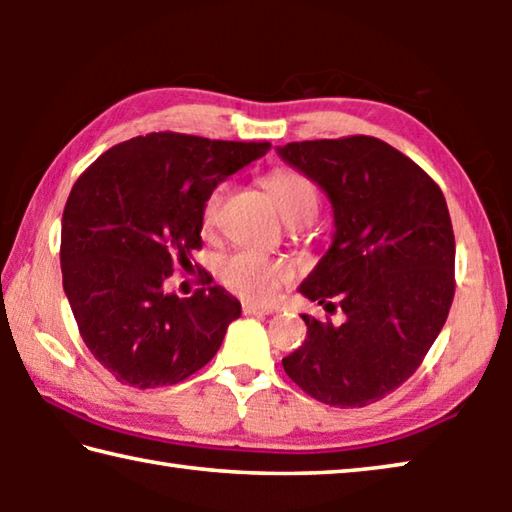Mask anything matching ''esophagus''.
<instances>
[{
    "label": "esophagus",
    "instance_id": "34e87169",
    "mask_svg": "<svg viewBox=\"0 0 512 512\" xmlns=\"http://www.w3.org/2000/svg\"><path fill=\"white\" fill-rule=\"evenodd\" d=\"M244 314L246 316H268V314H273V307H259V305H253V302H244Z\"/></svg>",
    "mask_w": 512,
    "mask_h": 512
}]
</instances>
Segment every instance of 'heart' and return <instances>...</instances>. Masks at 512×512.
I'll use <instances>...</instances> for the list:
<instances>
[{"mask_svg":"<svg viewBox=\"0 0 512 512\" xmlns=\"http://www.w3.org/2000/svg\"><path fill=\"white\" fill-rule=\"evenodd\" d=\"M264 185L268 194L273 196L277 210L289 223H309L318 212V189L314 183L298 171H275L266 176ZM221 201V189L207 196L203 205V223L212 225L216 216V207ZM216 275L237 296L253 300V302H268L277 289L291 277V268L268 255L257 253V250H232V253L216 259Z\"/></svg>","mask_w":512,"mask_h":512,"instance_id":"obj_1","label":"heart"}]
</instances>
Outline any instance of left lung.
Instances as JSON below:
<instances>
[{
	"instance_id": "1",
	"label": "left lung",
	"mask_w": 512,
	"mask_h": 512,
	"mask_svg": "<svg viewBox=\"0 0 512 512\" xmlns=\"http://www.w3.org/2000/svg\"><path fill=\"white\" fill-rule=\"evenodd\" d=\"M277 155L332 203V244L298 291L345 314L341 325L300 314L307 339L282 366L320 402L372 404L413 375L452 307L456 246L445 196L377 137L291 142Z\"/></svg>"
}]
</instances>
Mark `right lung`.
<instances>
[{
  "label": "right lung",
  "mask_w": 512,
  "mask_h": 512,
  "mask_svg": "<svg viewBox=\"0 0 512 512\" xmlns=\"http://www.w3.org/2000/svg\"><path fill=\"white\" fill-rule=\"evenodd\" d=\"M268 149L151 133L112 146L76 180L60 232L63 289L85 345L121 384H178L221 348L241 302L219 284L178 298L164 282L203 246L207 196Z\"/></svg>",
  "instance_id": "right-lung-1"
}]
</instances>
